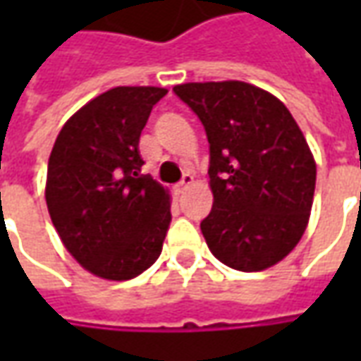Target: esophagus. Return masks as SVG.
Masks as SVG:
<instances>
[{
    "label": "esophagus",
    "instance_id": "esophagus-1",
    "mask_svg": "<svg viewBox=\"0 0 361 361\" xmlns=\"http://www.w3.org/2000/svg\"><path fill=\"white\" fill-rule=\"evenodd\" d=\"M189 185H193V176H191V173H185V176L181 178L180 183H176V185H173V191H176L178 195H181L183 191H188Z\"/></svg>",
    "mask_w": 361,
    "mask_h": 361
}]
</instances>
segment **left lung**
Listing matches in <instances>:
<instances>
[{
    "label": "left lung",
    "mask_w": 361,
    "mask_h": 361,
    "mask_svg": "<svg viewBox=\"0 0 361 361\" xmlns=\"http://www.w3.org/2000/svg\"><path fill=\"white\" fill-rule=\"evenodd\" d=\"M173 92L209 139L214 203L201 222L212 255L235 271L276 265L305 232L315 160L279 98L242 81L185 82Z\"/></svg>",
    "instance_id": "1"
}]
</instances>
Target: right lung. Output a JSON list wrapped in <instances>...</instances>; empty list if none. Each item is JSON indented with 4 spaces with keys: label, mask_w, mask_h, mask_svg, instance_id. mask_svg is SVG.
<instances>
[{
    "label": "right lung",
    "mask_w": 361,
    "mask_h": 361,
    "mask_svg": "<svg viewBox=\"0 0 361 361\" xmlns=\"http://www.w3.org/2000/svg\"><path fill=\"white\" fill-rule=\"evenodd\" d=\"M166 92L116 87L96 96L69 118L51 149L50 219L67 251L100 279H135L160 257L170 195L141 173L139 137Z\"/></svg>",
    "instance_id": "1"
}]
</instances>
